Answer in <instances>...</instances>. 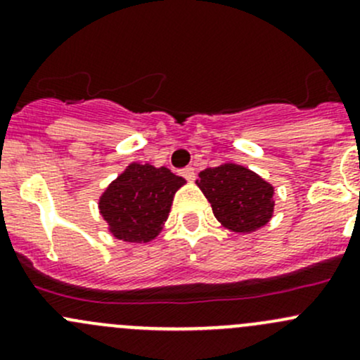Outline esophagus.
<instances>
[{
  "instance_id": "esophagus-1",
  "label": "esophagus",
  "mask_w": 360,
  "mask_h": 360,
  "mask_svg": "<svg viewBox=\"0 0 360 360\" xmlns=\"http://www.w3.org/2000/svg\"><path fill=\"white\" fill-rule=\"evenodd\" d=\"M181 176L188 181H195V169L193 167H186V169L181 170Z\"/></svg>"
}]
</instances>
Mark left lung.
I'll return each mask as SVG.
<instances>
[{"label":"left lung","mask_w":360,"mask_h":360,"mask_svg":"<svg viewBox=\"0 0 360 360\" xmlns=\"http://www.w3.org/2000/svg\"><path fill=\"white\" fill-rule=\"evenodd\" d=\"M198 188L210 202L214 216L237 233L264 226L274 212V186L252 170L235 163L210 167L200 172Z\"/></svg>","instance_id":"left-lung-1"}]
</instances>
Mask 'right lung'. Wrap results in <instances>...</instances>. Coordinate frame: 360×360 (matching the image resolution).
<instances>
[{
    "label": "right lung",
    "mask_w": 360,
    "mask_h": 360,
    "mask_svg": "<svg viewBox=\"0 0 360 360\" xmlns=\"http://www.w3.org/2000/svg\"><path fill=\"white\" fill-rule=\"evenodd\" d=\"M186 181L165 167L132 163L101 197V214L111 233L125 242H150L169 216L174 193Z\"/></svg>",
    "instance_id": "add662e5"
}]
</instances>
